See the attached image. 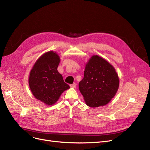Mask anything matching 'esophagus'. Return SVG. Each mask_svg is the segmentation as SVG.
<instances>
[{
	"mask_svg": "<svg viewBox=\"0 0 150 150\" xmlns=\"http://www.w3.org/2000/svg\"><path fill=\"white\" fill-rule=\"evenodd\" d=\"M76 83H73L72 84H71L70 86H71V88H76Z\"/></svg>",
	"mask_w": 150,
	"mask_h": 150,
	"instance_id": "1",
	"label": "esophagus"
}]
</instances>
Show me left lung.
<instances>
[{"mask_svg":"<svg viewBox=\"0 0 150 150\" xmlns=\"http://www.w3.org/2000/svg\"><path fill=\"white\" fill-rule=\"evenodd\" d=\"M84 74L79 89L86 104L89 107L97 108L110 103L120 84L115 67L104 58L94 55L86 63Z\"/></svg>","mask_w":150,"mask_h":150,"instance_id":"1","label":"left lung"}]
</instances>
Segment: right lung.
<instances>
[{
	"label": "right lung",
	"mask_w": 150,
	"mask_h": 150,
	"mask_svg": "<svg viewBox=\"0 0 150 150\" xmlns=\"http://www.w3.org/2000/svg\"><path fill=\"white\" fill-rule=\"evenodd\" d=\"M60 57L53 51L43 54L30 72L29 85L34 96L47 106L55 104L61 94L69 89L58 72Z\"/></svg>",
	"instance_id": "obj_1"
}]
</instances>
